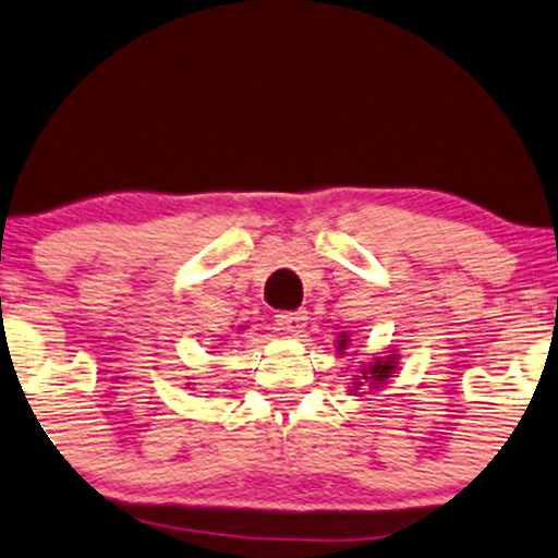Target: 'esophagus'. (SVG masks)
Listing matches in <instances>:
<instances>
[{"instance_id":"34e87169","label":"esophagus","mask_w":558,"mask_h":558,"mask_svg":"<svg viewBox=\"0 0 558 558\" xmlns=\"http://www.w3.org/2000/svg\"><path fill=\"white\" fill-rule=\"evenodd\" d=\"M306 312L299 310V312H279L277 317H274V325H277L279 332L284 335H299L302 329L306 327Z\"/></svg>"}]
</instances>
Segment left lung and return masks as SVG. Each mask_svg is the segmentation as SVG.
I'll list each match as a JSON object with an SVG mask.
<instances>
[{
    "mask_svg": "<svg viewBox=\"0 0 558 558\" xmlns=\"http://www.w3.org/2000/svg\"><path fill=\"white\" fill-rule=\"evenodd\" d=\"M347 342H350V339H347V335H342V339H339V344H337V350L342 352L344 347H347ZM395 369H398V354H387V357H377L373 365H365L360 369V375H357V379H354V390H360L362 385H369V390H377L379 385H387V379L390 377H395Z\"/></svg>",
    "mask_w": 558,
    "mask_h": 558,
    "instance_id": "1",
    "label": "left lung"
}]
</instances>
